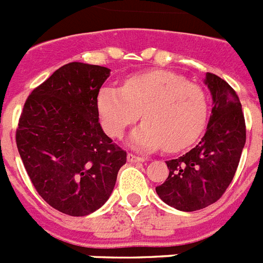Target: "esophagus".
Segmentation results:
<instances>
[{"label": "esophagus", "mask_w": 263, "mask_h": 263, "mask_svg": "<svg viewBox=\"0 0 263 263\" xmlns=\"http://www.w3.org/2000/svg\"><path fill=\"white\" fill-rule=\"evenodd\" d=\"M127 160H128V162H131V164H135V162H143L144 158L139 157V156L132 155V153H128V156H127Z\"/></svg>", "instance_id": "34e87169"}]
</instances>
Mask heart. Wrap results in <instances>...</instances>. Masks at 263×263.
I'll return each mask as SVG.
<instances>
[{"label":"heart","instance_id":"1","mask_svg":"<svg viewBox=\"0 0 263 263\" xmlns=\"http://www.w3.org/2000/svg\"><path fill=\"white\" fill-rule=\"evenodd\" d=\"M106 134L120 137L143 117L129 136L135 149L178 152L200 136L207 122L208 99L202 87L167 70L128 77L122 87L105 86L97 98Z\"/></svg>","mask_w":263,"mask_h":263}]
</instances>
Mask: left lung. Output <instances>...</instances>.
Wrapping results in <instances>:
<instances>
[{"label":"left lung","instance_id":"8db88e82","mask_svg":"<svg viewBox=\"0 0 263 263\" xmlns=\"http://www.w3.org/2000/svg\"><path fill=\"white\" fill-rule=\"evenodd\" d=\"M212 96L211 117L199 144L176 160L166 161L169 177L156 193L179 211H196L221 198L240 162L247 128L241 102L228 82L214 73L204 79Z\"/></svg>","mask_w":263,"mask_h":263}]
</instances>
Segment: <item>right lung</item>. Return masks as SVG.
Masks as SVG:
<instances>
[{"mask_svg": "<svg viewBox=\"0 0 263 263\" xmlns=\"http://www.w3.org/2000/svg\"><path fill=\"white\" fill-rule=\"evenodd\" d=\"M108 76L105 67L65 64L28 96L16 128L18 152L35 190L70 216L102 207L127 161L98 122L97 98Z\"/></svg>", "mask_w": 263, "mask_h": 263, "instance_id": "right-lung-1", "label": "right lung"}]
</instances>
